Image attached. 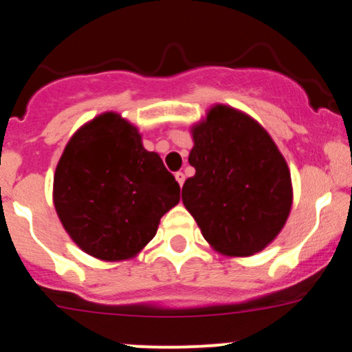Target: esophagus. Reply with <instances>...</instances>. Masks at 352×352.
I'll list each match as a JSON object with an SVG mask.
<instances>
[{
  "label": "esophagus",
  "instance_id": "34e87169",
  "mask_svg": "<svg viewBox=\"0 0 352 352\" xmlns=\"http://www.w3.org/2000/svg\"><path fill=\"white\" fill-rule=\"evenodd\" d=\"M175 180L179 182V185L182 187V185H184V182H185V175H184V172H177V173H175Z\"/></svg>",
  "mask_w": 352,
  "mask_h": 352
}]
</instances>
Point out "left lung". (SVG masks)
<instances>
[{
  "mask_svg": "<svg viewBox=\"0 0 352 352\" xmlns=\"http://www.w3.org/2000/svg\"><path fill=\"white\" fill-rule=\"evenodd\" d=\"M182 200L210 246L227 256L266 248L292 212V173L268 132L253 117L217 104L190 129Z\"/></svg>",
  "mask_w": 352,
  "mask_h": 352,
  "instance_id": "8db88e82",
  "label": "left lung"
}]
</instances>
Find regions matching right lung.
Instances as JSON below:
<instances>
[{"instance_id": "1", "label": "right lung", "mask_w": 352, "mask_h": 352, "mask_svg": "<svg viewBox=\"0 0 352 352\" xmlns=\"http://www.w3.org/2000/svg\"><path fill=\"white\" fill-rule=\"evenodd\" d=\"M52 200L67 235L102 261L131 260L155 236L180 200L159 153L145 151L135 125L104 112L71 137L54 173Z\"/></svg>"}]
</instances>
